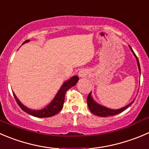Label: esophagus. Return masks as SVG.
Wrapping results in <instances>:
<instances>
[{
  "instance_id": "esophagus-1",
  "label": "esophagus",
  "mask_w": 149,
  "mask_h": 149,
  "mask_svg": "<svg viewBox=\"0 0 149 149\" xmlns=\"http://www.w3.org/2000/svg\"><path fill=\"white\" fill-rule=\"evenodd\" d=\"M85 76H86V74H85V73L84 71H80L79 73V77H84Z\"/></svg>"
}]
</instances>
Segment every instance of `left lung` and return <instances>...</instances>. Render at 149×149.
Listing matches in <instances>:
<instances>
[{"mask_svg":"<svg viewBox=\"0 0 149 149\" xmlns=\"http://www.w3.org/2000/svg\"><path fill=\"white\" fill-rule=\"evenodd\" d=\"M130 48L131 51L133 52L134 55H135V57H136L137 62H138V68H139V71L141 72V67H140V63H139V61H138V57H137L136 54H135V52H133V50L132 49V48H131L130 46ZM86 101H87L88 107H89V110H90L91 112H92V113H94L95 115H97V116H102V117H107V116H114V115L118 114V113H122V111H124L125 110H126L127 108L129 106H130L131 104L133 102H132L131 103L128 104L127 105H126V106L124 107V108H120V109H117V110L110 109V108H105V107L102 106V105H98L97 103H96V102L93 100V99H92V95H91V92H89V94L88 95L87 100H86Z\"/></svg>","mask_w":149,"mask_h":149,"instance_id":"8db88e82","label":"left lung"}]
</instances>
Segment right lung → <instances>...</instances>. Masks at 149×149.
Segmentation results:
<instances>
[{
	"label": "right lung",
	"instance_id": "right-lung-1",
	"mask_svg": "<svg viewBox=\"0 0 149 149\" xmlns=\"http://www.w3.org/2000/svg\"><path fill=\"white\" fill-rule=\"evenodd\" d=\"M28 40L24 41L23 44L27 42ZM79 81V77L77 76H73L70 79H69L68 81L65 82L63 84V85L62 86V87L60 88V89L59 90V92H57V95L55 96V97L54 98L52 101L51 103L49 105H47L46 108H43L41 110H38V111H36V110H30L29 108H27V107L24 106V105L20 102V101L19 100L18 98L16 97L15 94L13 93L14 95V98H15L16 101H17V104L19 105V106L28 114L32 115L33 116H36V117L38 118H46V117H51V116H54L55 114L58 113L60 111L62 110L63 106V104H64L65 101V95L66 92L70 88H71L72 86H75L76 84V83Z\"/></svg>",
	"mask_w": 149,
	"mask_h": 149
}]
</instances>
